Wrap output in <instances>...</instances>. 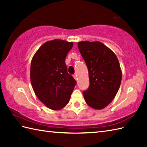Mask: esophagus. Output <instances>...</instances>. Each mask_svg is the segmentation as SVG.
<instances>
[{
	"label": "esophagus",
	"mask_w": 147,
	"mask_h": 147,
	"mask_svg": "<svg viewBox=\"0 0 147 147\" xmlns=\"http://www.w3.org/2000/svg\"><path fill=\"white\" fill-rule=\"evenodd\" d=\"M73 77H74V78L76 80H78V78H77V75H76V74H74V75H73Z\"/></svg>",
	"instance_id": "esophagus-1"
}]
</instances>
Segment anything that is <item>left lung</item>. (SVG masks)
<instances>
[{
    "instance_id": "8db88e82",
    "label": "left lung",
    "mask_w": 147,
    "mask_h": 147,
    "mask_svg": "<svg viewBox=\"0 0 147 147\" xmlns=\"http://www.w3.org/2000/svg\"><path fill=\"white\" fill-rule=\"evenodd\" d=\"M78 49L88 69L90 86L83 92L90 107L104 109L116 95L120 87L122 71L114 52L98 41L78 43Z\"/></svg>"
}]
</instances>
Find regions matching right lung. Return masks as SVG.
I'll return each instance as SVG.
<instances>
[{
    "label": "right lung",
    "instance_id": "obj_1",
    "mask_svg": "<svg viewBox=\"0 0 147 147\" xmlns=\"http://www.w3.org/2000/svg\"><path fill=\"white\" fill-rule=\"evenodd\" d=\"M73 42L60 39L40 47L31 62L30 80L36 96L54 111L64 108L69 101L76 82L67 73L65 57Z\"/></svg>",
    "mask_w": 147,
    "mask_h": 147
}]
</instances>
